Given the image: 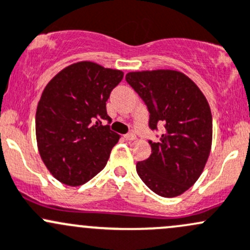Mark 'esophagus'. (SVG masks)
I'll use <instances>...</instances> for the list:
<instances>
[{
	"label": "esophagus",
	"instance_id": "34e87169",
	"mask_svg": "<svg viewBox=\"0 0 250 250\" xmlns=\"http://www.w3.org/2000/svg\"><path fill=\"white\" fill-rule=\"evenodd\" d=\"M125 140H135L136 135L134 133H128L125 135Z\"/></svg>",
	"mask_w": 250,
	"mask_h": 250
}]
</instances>
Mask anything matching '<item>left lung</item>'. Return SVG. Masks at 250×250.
Segmentation results:
<instances>
[{"instance_id": "obj_1", "label": "left lung", "mask_w": 250, "mask_h": 250, "mask_svg": "<svg viewBox=\"0 0 250 250\" xmlns=\"http://www.w3.org/2000/svg\"><path fill=\"white\" fill-rule=\"evenodd\" d=\"M125 81L149 112L148 127L158 141L148 140L152 153L136 163L143 182L160 196L181 195L200 177L212 145V115L198 86L176 70L132 72Z\"/></svg>"}]
</instances>
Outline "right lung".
I'll return each mask as SVG.
<instances>
[{"label": "right lung", "instance_id": "add662e5", "mask_svg": "<svg viewBox=\"0 0 250 250\" xmlns=\"http://www.w3.org/2000/svg\"><path fill=\"white\" fill-rule=\"evenodd\" d=\"M122 79L121 70L79 62L44 88L36 114L37 144L44 164L60 182L81 186L106 165L120 139L110 129L106 102Z\"/></svg>", "mask_w": 250, "mask_h": 250}]
</instances>
